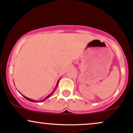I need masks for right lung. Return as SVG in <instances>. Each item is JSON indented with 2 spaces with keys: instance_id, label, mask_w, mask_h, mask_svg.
<instances>
[{
  "instance_id": "add662e5",
  "label": "right lung",
  "mask_w": 133,
  "mask_h": 133,
  "mask_svg": "<svg viewBox=\"0 0 133 133\" xmlns=\"http://www.w3.org/2000/svg\"><path fill=\"white\" fill-rule=\"evenodd\" d=\"M58 82H57V85H56V87H57V86H58ZM55 90H54V91H52V93H51V94H50V95H49V96H47V97H46V98H44V100H42V101H45V99H48V98H49V97H50V96H52V94H53L54 91H55ZM24 97H25V96H24ZM25 98H26V99H27V100H28V101H32V102H36V101H34V100H33V99H29V98H26V97H25Z\"/></svg>"
}]
</instances>
